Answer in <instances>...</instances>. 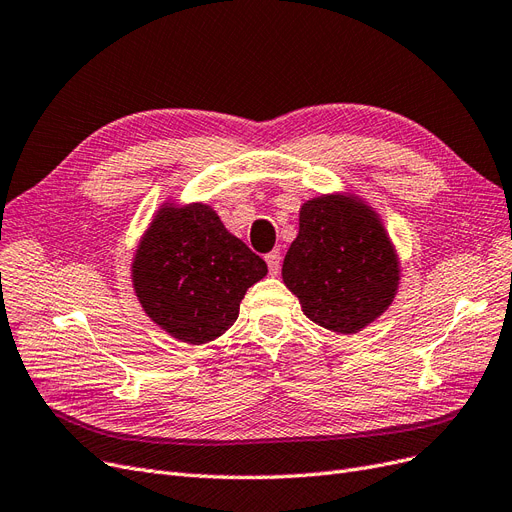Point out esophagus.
I'll return each mask as SVG.
<instances>
[{"label": "esophagus", "instance_id": "1", "mask_svg": "<svg viewBox=\"0 0 512 512\" xmlns=\"http://www.w3.org/2000/svg\"><path fill=\"white\" fill-rule=\"evenodd\" d=\"M264 260H267V264H269V271H271V275H277V273H279V269H281V254H279V250L269 252L267 256H264Z\"/></svg>", "mask_w": 512, "mask_h": 512}]
</instances>
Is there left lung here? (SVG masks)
I'll return each mask as SVG.
<instances>
[{"label":"left lung","instance_id":"obj_1","mask_svg":"<svg viewBox=\"0 0 512 512\" xmlns=\"http://www.w3.org/2000/svg\"><path fill=\"white\" fill-rule=\"evenodd\" d=\"M281 277L311 322L356 334L392 305L400 260L373 207L356 195H322L303 203Z\"/></svg>","mask_w":512,"mask_h":512}]
</instances>
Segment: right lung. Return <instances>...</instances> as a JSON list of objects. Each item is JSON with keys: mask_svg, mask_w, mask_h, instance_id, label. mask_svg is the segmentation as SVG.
<instances>
[{"mask_svg": "<svg viewBox=\"0 0 512 512\" xmlns=\"http://www.w3.org/2000/svg\"><path fill=\"white\" fill-rule=\"evenodd\" d=\"M267 275V262L224 228L205 203H165L131 262L137 301L173 339L203 345L239 317L245 292Z\"/></svg>", "mask_w": 512, "mask_h": 512, "instance_id": "obj_1", "label": "right lung"}]
</instances>
